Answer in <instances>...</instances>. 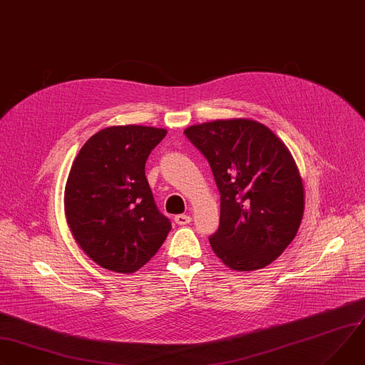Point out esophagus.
I'll return each instance as SVG.
<instances>
[{"mask_svg":"<svg viewBox=\"0 0 365 365\" xmlns=\"http://www.w3.org/2000/svg\"><path fill=\"white\" fill-rule=\"evenodd\" d=\"M190 221H192L190 215H186V214H180V215H176V217H175V222L179 224V225H186V224H189Z\"/></svg>","mask_w":365,"mask_h":365,"instance_id":"1","label":"esophagus"}]
</instances>
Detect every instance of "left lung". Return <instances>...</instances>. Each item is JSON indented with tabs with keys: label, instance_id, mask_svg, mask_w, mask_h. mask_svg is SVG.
I'll use <instances>...</instances> for the list:
<instances>
[{
	"label": "left lung",
	"instance_id": "obj_1",
	"mask_svg": "<svg viewBox=\"0 0 365 365\" xmlns=\"http://www.w3.org/2000/svg\"><path fill=\"white\" fill-rule=\"evenodd\" d=\"M208 160L220 190V225L210 243L225 267H268L294 240L304 212L295 161L274 132L252 119H218L185 129Z\"/></svg>",
	"mask_w": 365,
	"mask_h": 365
}]
</instances>
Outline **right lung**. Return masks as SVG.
Wrapping results in <instances>:
<instances>
[{"label":"right lung","mask_w":365,"mask_h":365,"mask_svg":"<svg viewBox=\"0 0 365 365\" xmlns=\"http://www.w3.org/2000/svg\"><path fill=\"white\" fill-rule=\"evenodd\" d=\"M165 134L154 126H109L77 154L65 185V215L76 242L98 267L138 271L172 230L145 178V161Z\"/></svg>","instance_id":"1"}]
</instances>
